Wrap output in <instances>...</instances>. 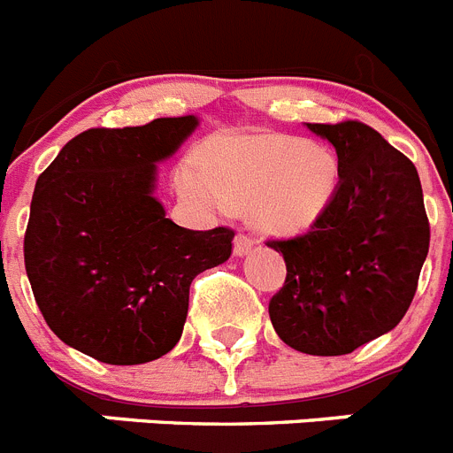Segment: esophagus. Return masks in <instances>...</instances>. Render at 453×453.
Listing matches in <instances>:
<instances>
[{"mask_svg": "<svg viewBox=\"0 0 453 453\" xmlns=\"http://www.w3.org/2000/svg\"><path fill=\"white\" fill-rule=\"evenodd\" d=\"M252 246H255V242H252L248 234H236L234 236V255L236 257L248 255V252L252 250Z\"/></svg>", "mask_w": 453, "mask_h": 453, "instance_id": "esophagus-1", "label": "esophagus"}]
</instances>
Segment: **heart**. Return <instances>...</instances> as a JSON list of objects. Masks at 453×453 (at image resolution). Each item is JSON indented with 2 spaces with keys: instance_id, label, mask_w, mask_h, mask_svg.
Returning a JSON list of instances; mask_svg holds the SVG:
<instances>
[{
  "instance_id": "b5f03b06",
  "label": "heart",
  "mask_w": 453,
  "mask_h": 453,
  "mask_svg": "<svg viewBox=\"0 0 453 453\" xmlns=\"http://www.w3.org/2000/svg\"><path fill=\"white\" fill-rule=\"evenodd\" d=\"M341 185V160L325 142L282 133L226 135L207 142L203 166L185 162L176 189L203 214L246 205L252 227L288 236L311 227Z\"/></svg>"
}]
</instances>
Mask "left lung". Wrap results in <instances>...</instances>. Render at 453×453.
I'll return each mask as SVG.
<instances>
[{
	"instance_id": "left-lung-1",
	"label": "left lung",
	"mask_w": 453,
	"mask_h": 453,
	"mask_svg": "<svg viewBox=\"0 0 453 453\" xmlns=\"http://www.w3.org/2000/svg\"><path fill=\"white\" fill-rule=\"evenodd\" d=\"M336 149L341 185L311 230L287 242V280L268 304L277 336L313 357H341L404 318L429 252L413 162L358 121L307 124Z\"/></svg>"
}]
</instances>
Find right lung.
Instances as JSON below:
<instances>
[{
	"mask_svg": "<svg viewBox=\"0 0 453 453\" xmlns=\"http://www.w3.org/2000/svg\"><path fill=\"white\" fill-rule=\"evenodd\" d=\"M196 115L85 130L35 182L24 264L51 332L110 365L176 348L198 273L227 262L234 232L176 226L156 196L157 165L198 128Z\"/></svg>",
	"mask_w": 453,
	"mask_h": 453,
	"instance_id": "1",
	"label": "right lung"
}]
</instances>
